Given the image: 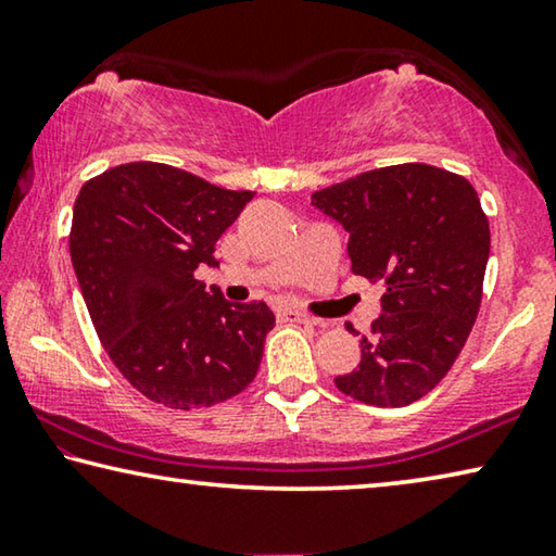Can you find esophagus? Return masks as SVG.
Returning a JSON list of instances; mask_svg holds the SVG:
<instances>
[{"instance_id": "obj_1", "label": "esophagus", "mask_w": 556, "mask_h": 556, "mask_svg": "<svg viewBox=\"0 0 556 556\" xmlns=\"http://www.w3.org/2000/svg\"><path fill=\"white\" fill-rule=\"evenodd\" d=\"M277 317L287 319V321H300V325H317V319L309 317V314L302 312V309H277Z\"/></svg>"}]
</instances>
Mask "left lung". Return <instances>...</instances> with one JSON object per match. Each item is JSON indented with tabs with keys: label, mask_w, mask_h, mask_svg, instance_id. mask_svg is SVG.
<instances>
[{
	"label": "left lung",
	"mask_w": 556,
	"mask_h": 556,
	"mask_svg": "<svg viewBox=\"0 0 556 556\" xmlns=\"http://www.w3.org/2000/svg\"><path fill=\"white\" fill-rule=\"evenodd\" d=\"M312 204L346 231L354 275L387 287L357 369L334 384L364 404L407 407L452 369L482 304L490 222L475 187L414 162L339 181Z\"/></svg>",
	"instance_id": "left-lung-1"
}]
</instances>
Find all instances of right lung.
<instances>
[{
  "label": "right lung",
  "instance_id": "add662e5",
  "mask_svg": "<svg viewBox=\"0 0 556 556\" xmlns=\"http://www.w3.org/2000/svg\"><path fill=\"white\" fill-rule=\"evenodd\" d=\"M254 192L131 162L79 189L70 254L99 342L124 379L169 409H202L250 387L275 314L206 292L197 267Z\"/></svg>",
  "mask_w": 556,
  "mask_h": 556
}]
</instances>
